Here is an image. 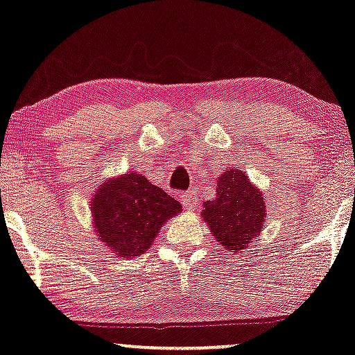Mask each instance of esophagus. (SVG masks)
I'll use <instances>...</instances> for the list:
<instances>
[{
	"mask_svg": "<svg viewBox=\"0 0 355 355\" xmlns=\"http://www.w3.org/2000/svg\"><path fill=\"white\" fill-rule=\"evenodd\" d=\"M178 196H180V201L187 209L195 208V206L198 205V198H196L195 191H182L178 193Z\"/></svg>",
	"mask_w": 355,
	"mask_h": 355,
	"instance_id": "esophagus-1",
	"label": "esophagus"
}]
</instances>
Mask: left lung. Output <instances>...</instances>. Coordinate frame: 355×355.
I'll list each match as a JSON object with an SVG mask.
<instances>
[{"instance_id": "1", "label": "left lung", "mask_w": 355, "mask_h": 355, "mask_svg": "<svg viewBox=\"0 0 355 355\" xmlns=\"http://www.w3.org/2000/svg\"><path fill=\"white\" fill-rule=\"evenodd\" d=\"M201 216L213 236L231 252H242L262 231L267 218L262 191L239 168H227L218 177L216 196L205 201Z\"/></svg>"}]
</instances>
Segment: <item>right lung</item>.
Here are the masks:
<instances>
[{
    "instance_id": "1",
    "label": "right lung",
    "mask_w": 355,
    "mask_h": 355,
    "mask_svg": "<svg viewBox=\"0 0 355 355\" xmlns=\"http://www.w3.org/2000/svg\"><path fill=\"white\" fill-rule=\"evenodd\" d=\"M89 206L96 236L123 259L146 252L165 221L182 211L177 200L137 172L106 180Z\"/></svg>"
}]
</instances>
